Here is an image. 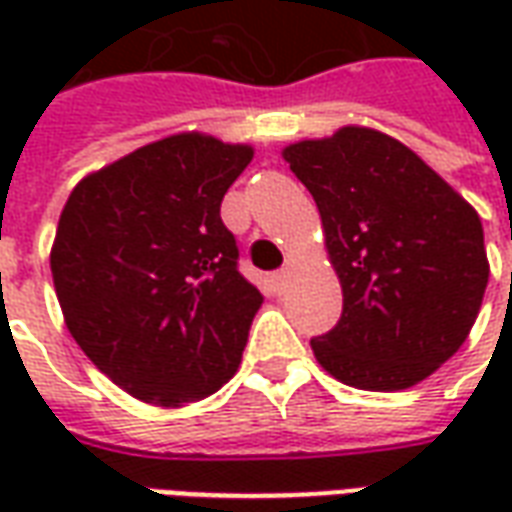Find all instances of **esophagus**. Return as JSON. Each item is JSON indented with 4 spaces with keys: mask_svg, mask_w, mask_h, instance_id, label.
<instances>
[{
    "mask_svg": "<svg viewBox=\"0 0 512 512\" xmlns=\"http://www.w3.org/2000/svg\"><path fill=\"white\" fill-rule=\"evenodd\" d=\"M288 277H290V268H282V271H277V288H285V282H288Z\"/></svg>",
    "mask_w": 512,
    "mask_h": 512,
    "instance_id": "1",
    "label": "esophagus"
}]
</instances>
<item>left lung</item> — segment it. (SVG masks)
Masks as SVG:
<instances>
[{"instance_id":"left-lung-1","label":"left lung","mask_w":512,"mask_h":512,"mask_svg":"<svg viewBox=\"0 0 512 512\" xmlns=\"http://www.w3.org/2000/svg\"><path fill=\"white\" fill-rule=\"evenodd\" d=\"M321 213L343 315L310 340L356 389L425 381L472 332L488 285L480 216L395 136L345 126L282 150Z\"/></svg>"}]
</instances>
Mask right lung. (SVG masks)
<instances>
[{
	"instance_id": "right-lung-1",
	"label": "right lung",
	"mask_w": 512,
	"mask_h": 512,
	"mask_svg": "<svg viewBox=\"0 0 512 512\" xmlns=\"http://www.w3.org/2000/svg\"><path fill=\"white\" fill-rule=\"evenodd\" d=\"M252 145L183 131L76 183L51 246L65 326L136 400L178 408L241 365L260 290L219 208Z\"/></svg>"
}]
</instances>
